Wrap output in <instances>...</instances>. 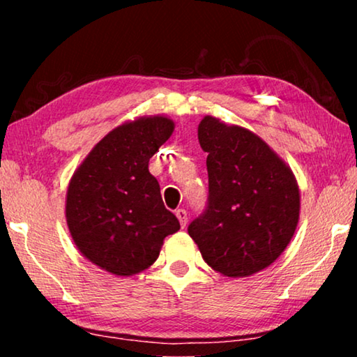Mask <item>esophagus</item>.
Returning a JSON list of instances; mask_svg holds the SVG:
<instances>
[{"label": "esophagus", "instance_id": "esophagus-1", "mask_svg": "<svg viewBox=\"0 0 357 357\" xmlns=\"http://www.w3.org/2000/svg\"><path fill=\"white\" fill-rule=\"evenodd\" d=\"M176 217H178V220H179V223H181V227H185L187 225V213H185V209H178L176 213Z\"/></svg>", "mask_w": 357, "mask_h": 357}]
</instances>
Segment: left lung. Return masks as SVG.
<instances>
[{
  "label": "left lung",
  "instance_id": "1",
  "mask_svg": "<svg viewBox=\"0 0 357 357\" xmlns=\"http://www.w3.org/2000/svg\"><path fill=\"white\" fill-rule=\"evenodd\" d=\"M198 142L208 153V208L189 225L202 257L225 277L269 268L291 243L301 193L294 173L252 130L204 116Z\"/></svg>",
  "mask_w": 357,
  "mask_h": 357
}]
</instances>
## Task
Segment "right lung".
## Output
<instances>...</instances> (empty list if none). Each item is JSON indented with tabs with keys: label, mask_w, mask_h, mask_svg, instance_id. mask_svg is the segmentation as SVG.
<instances>
[{
	"label": "right lung",
	"mask_w": 357,
	"mask_h": 357,
	"mask_svg": "<svg viewBox=\"0 0 357 357\" xmlns=\"http://www.w3.org/2000/svg\"><path fill=\"white\" fill-rule=\"evenodd\" d=\"M174 130L164 114L126 121L89 151L66 193V222L82 255L118 277L142 273L179 222L148 164Z\"/></svg>",
	"instance_id": "right-lung-1"
}]
</instances>
